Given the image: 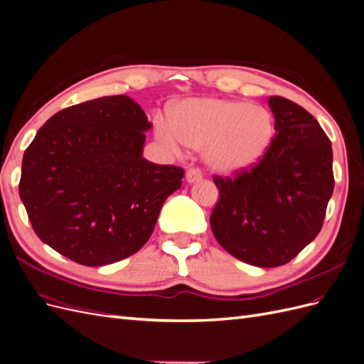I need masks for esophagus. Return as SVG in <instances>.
<instances>
[{
  "label": "esophagus",
  "instance_id": "esophagus-1",
  "mask_svg": "<svg viewBox=\"0 0 364 364\" xmlns=\"http://www.w3.org/2000/svg\"><path fill=\"white\" fill-rule=\"evenodd\" d=\"M185 179H186V182H188L190 185L196 183V182L202 181V173L197 170V168H190L188 171H186V174H185Z\"/></svg>",
  "mask_w": 364,
  "mask_h": 364
}]
</instances>
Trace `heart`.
I'll use <instances>...</instances> for the list:
<instances>
[{
    "label": "heart",
    "instance_id": "heart-1",
    "mask_svg": "<svg viewBox=\"0 0 364 364\" xmlns=\"http://www.w3.org/2000/svg\"><path fill=\"white\" fill-rule=\"evenodd\" d=\"M159 139L176 153L203 149V162L215 174L246 173L264 159L274 138L272 114L246 102L186 100L174 107L171 119L156 117Z\"/></svg>",
    "mask_w": 364,
    "mask_h": 364
}]
</instances>
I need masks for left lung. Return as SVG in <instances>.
I'll return each mask as SVG.
<instances>
[{"label":"left lung","mask_w":364,"mask_h":364,"mask_svg":"<svg viewBox=\"0 0 364 364\" xmlns=\"http://www.w3.org/2000/svg\"><path fill=\"white\" fill-rule=\"evenodd\" d=\"M269 106L277 136L267 155L235 179H214L211 214L218 245L257 267L282 266L310 245L334 190L331 141L317 119L284 97Z\"/></svg>","instance_id":"left-lung-1"}]
</instances>
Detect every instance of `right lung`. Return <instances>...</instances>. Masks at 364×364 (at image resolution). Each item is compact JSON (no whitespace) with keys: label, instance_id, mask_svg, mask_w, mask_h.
<instances>
[{"label":"right lung","instance_id":"add662e5","mask_svg":"<svg viewBox=\"0 0 364 364\" xmlns=\"http://www.w3.org/2000/svg\"><path fill=\"white\" fill-rule=\"evenodd\" d=\"M151 123L127 95L54 114L27 147L19 197L36 235L83 266L134 255L183 170L142 158Z\"/></svg>","mask_w":364,"mask_h":364}]
</instances>
